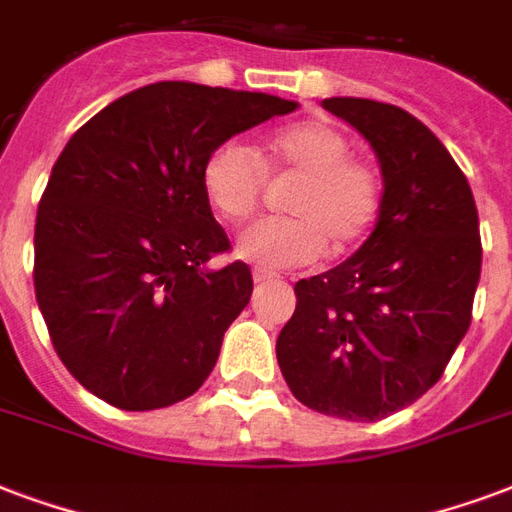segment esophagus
Returning <instances> with one entry per match:
<instances>
[{
  "label": "esophagus",
  "instance_id": "34e87169",
  "mask_svg": "<svg viewBox=\"0 0 512 512\" xmlns=\"http://www.w3.org/2000/svg\"><path fill=\"white\" fill-rule=\"evenodd\" d=\"M253 280L256 283H270V280H278V275L270 270H253Z\"/></svg>",
  "mask_w": 512,
  "mask_h": 512
}]
</instances>
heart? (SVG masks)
I'll list each match as a JSON object with an SVG mask.
<instances>
[{"mask_svg": "<svg viewBox=\"0 0 512 512\" xmlns=\"http://www.w3.org/2000/svg\"><path fill=\"white\" fill-rule=\"evenodd\" d=\"M267 175H294L283 218H261L237 237L240 259L291 270L329 248L343 256L370 237L383 210V180L351 140L326 121H299L267 134L256 148L221 142L202 164V191L218 218L240 224L259 207Z\"/></svg>", "mask_w": 512, "mask_h": 512, "instance_id": "1", "label": "heart"}]
</instances>
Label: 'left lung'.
Masks as SVG:
<instances>
[{
  "label": "left lung",
  "mask_w": 512,
  "mask_h": 512,
  "mask_svg": "<svg viewBox=\"0 0 512 512\" xmlns=\"http://www.w3.org/2000/svg\"><path fill=\"white\" fill-rule=\"evenodd\" d=\"M378 153L383 210L340 267L299 280L278 337L291 394L324 416L380 421L443 378L472 321L480 280L478 207L445 145L397 105L321 102Z\"/></svg>",
  "instance_id": "obj_1"
}]
</instances>
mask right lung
Here are the masks:
<instances>
[{
  "label": "right lung",
  "instance_id": "1",
  "mask_svg": "<svg viewBox=\"0 0 512 512\" xmlns=\"http://www.w3.org/2000/svg\"><path fill=\"white\" fill-rule=\"evenodd\" d=\"M297 110L280 96L164 80L69 137L34 224V294L80 386L121 410L191 397L253 291L202 191L207 153Z\"/></svg>",
  "mask_w": 512,
  "mask_h": 512
}]
</instances>
